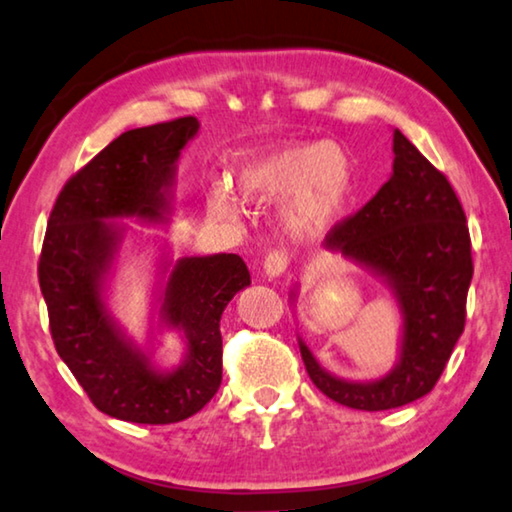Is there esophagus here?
Here are the masks:
<instances>
[{
	"instance_id": "34e87169",
	"label": "esophagus",
	"mask_w": 512,
	"mask_h": 512,
	"mask_svg": "<svg viewBox=\"0 0 512 512\" xmlns=\"http://www.w3.org/2000/svg\"><path fill=\"white\" fill-rule=\"evenodd\" d=\"M287 264H290V259H287L285 250H273V253H269V255L264 257L262 271H264L266 278L273 280V278L283 276L285 269H287Z\"/></svg>"
}]
</instances>
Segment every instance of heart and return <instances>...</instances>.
<instances>
[{"label": "heart", "instance_id": "b5f03b06", "mask_svg": "<svg viewBox=\"0 0 512 512\" xmlns=\"http://www.w3.org/2000/svg\"><path fill=\"white\" fill-rule=\"evenodd\" d=\"M236 183L246 199H285L283 225L294 239H315L341 218L355 190V164L331 141L280 143L250 153L236 164ZM208 211L234 218L239 199L227 187H211Z\"/></svg>", "mask_w": 512, "mask_h": 512}]
</instances>
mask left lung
<instances>
[{"label":"left lung","mask_w":512,"mask_h":512,"mask_svg":"<svg viewBox=\"0 0 512 512\" xmlns=\"http://www.w3.org/2000/svg\"><path fill=\"white\" fill-rule=\"evenodd\" d=\"M392 176L362 211L331 229L325 248L380 278L401 315L399 357L376 380L329 373L299 336L315 387L357 410H387L424 397L464 331L473 278L464 208L441 171L394 129ZM299 287L290 292L297 304Z\"/></svg>","instance_id":"1"}]
</instances>
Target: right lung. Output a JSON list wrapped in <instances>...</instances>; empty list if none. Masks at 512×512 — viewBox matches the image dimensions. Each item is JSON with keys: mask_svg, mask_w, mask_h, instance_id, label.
I'll return each instance as SVG.
<instances>
[{"mask_svg": "<svg viewBox=\"0 0 512 512\" xmlns=\"http://www.w3.org/2000/svg\"><path fill=\"white\" fill-rule=\"evenodd\" d=\"M199 134L187 115L129 129L62 187L39 259V285L62 362L90 401L115 420L171 424L199 413L222 383L220 318L250 285L239 255L157 259V331H178L183 357L157 366L153 331L146 345L127 334L109 306L111 278L129 227L167 225L183 148Z\"/></svg>", "mask_w": 512, "mask_h": 512, "instance_id": "add662e5", "label": "right lung"}]
</instances>
